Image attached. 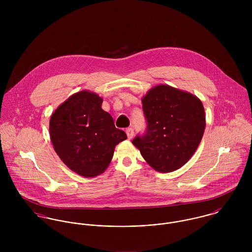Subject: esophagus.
I'll return each instance as SVG.
<instances>
[{"instance_id":"1","label":"esophagus","mask_w":252,"mask_h":252,"mask_svg":"<svg viewBox=\"0 0 252 252\" xmlns=\"http://www.w3.org/2000/svg\"><path fill=\"white\" fill-rule=\"evenodd\" d=\"M126 134H127V137L129 140L133 139L134 137V129L133 128H127L126 129Z\"/></svg>"}]
</instances>
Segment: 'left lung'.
Masks as SVG:
<instances>
[{
	"mask_svg": "<svg viewBox=\"0 0 252 252\" xmlns=\"http://www.w3.org/2000/svg\"><path fill=\"white\" fill-rule=\"evenodd\" d=\"M142 102L146 131L132 143L154 170L170 173L180 169L195 153L205 132L202 102L164 84L151 88Z\"/></svg>",
	"mask_w": 252,
	"mask_h": 252,
	"instance_id": "8db88e82",
	"label": "left lung"
}]
</instances>
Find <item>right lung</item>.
<instances>
[{
  "mask_svg": "<svg viewBox=\"0 0 252 252\" xmlns=\"http://www.w3.org/2000/svg\"><path fill=\"white\" fill-rule=\"evenodd\" d=\"M102 103L96 93L77 92L56 108L49 121L55 152L68 168L85 178L104 173L115 145L127 139Z\"/></svg>",
  "mask_w": 252,
  "mask_h": 252,
  "instance_id": "1",
  "label": "right lung"
}]
</instances>
